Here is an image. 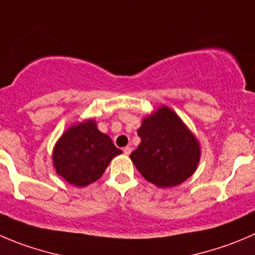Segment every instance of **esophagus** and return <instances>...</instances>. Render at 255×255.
<instances>
[{
    "label": "esophagus",
    "instance_id": "obj_1",
    "mask_svg": "<svg viewBox=\"0 0 255 255\" xmlns=\"http://www.w3.org/2000/svg\"><path fill=\"white\" fill-rule=\"evenodd\" d=\"M123 152H125L126 155H129L130 152H132V148H130V147H125V149H123Z\"/></svg>",
    "mask_w": 255,
    "mask_h": 255
}]
</instances>
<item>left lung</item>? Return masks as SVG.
<instances>
[{
	"label": "left lung",
	"instance_id": "8db88e82",
	"mask_svg": "<svg viewBox=\"0 0 255 255\" xmlns=\"http://www.w3.org/2000/svg\"><path fill=\"white\" fill-rule=\"evenodd\" d=\"M140 143L129 158L140 174L159 188L179 185L196 172L201 143L167 106L144 116L137 130Z\"/></svg>",
	"mask_w": 255,
	"mask_h": 255
}]
</instances>
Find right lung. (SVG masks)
<instances>
[{
    "label": "right lung",
    "mask_w": 255,
    "mask_h": 255,
    "mask_svg": "<svg viewBox=\"0 0 255 255\" xmlns=\"http://www.w3.org/2000/svg\"><path fill=\"white\" fill-rule=\"evenodd\" d=\"M122 150L97 128L93 118L75 123L63 132L52 150L56 173L70 184L87 187L102 177Z\"/></svg>",
    "instance_id": "right-lung-1"
}]
</instances>
